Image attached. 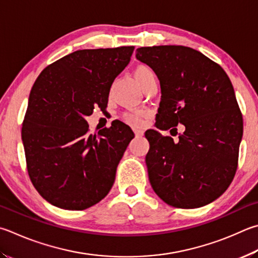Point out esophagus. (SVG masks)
Wrapping results in <instances>:
<instances>
[{"mask_svg":"<svg viewBox=\"0 0 258 258\" xmlns=\"http://www.w3.org/2000/svg\"><path fill=\"white\" fill-rule=\"evenodd\" d=\"M134 133H135V135H137V137H142L144 132H143V130H141V128H135Z\"/></svg>","mask_w":258,"mask_h":258,"instance_id":"obj_1","label":"esophagus"}]
</instances>
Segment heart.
Wrapping results in <instances>:
<instances>
[{
  "mask_svg": "<svg viewBox=\"0 0 258 258\" xmlns=\"http://www.w3.org/2000/svg\"><path fill=\"white\" fill-rule=\"evenodd\" d=\"M133 76L135 81L139 83V86L141 88L145 82H148L150 80V79L154 78L152 70L147 67V65H138V67L134 69ZM123 119L125 123L135 126V127H139V126L143 125L144 123L145 113L144 111H127V113H125L123 115Z\"/></svg>",
  "mask_w": 258,
  "mask_h": 258,
  "instance_id": "b5f03b06",
  "label": "heart"
}]
</instances>
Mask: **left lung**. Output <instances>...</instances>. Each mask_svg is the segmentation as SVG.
<instances>
[{
	"instance_id": "left-lung-1",
	"label": "left lung",
	"mask_w": 258,
	"mask_h": 258,
	"mask_svg": "<svg viewBox=\"0 0 258 258\" xmlns=\"http://www.w3.org/2000/svg\"><path fill=\"white\" fill-rule=\"evenodd\" d=\"M137 58L160 81L157 127L185 126L176 142L154 130L145 132L150 184L171 207H204L227 190L238 167L242 115L230 79L218 63L186 46L140 47Z\"/></svg>"
}]
</instances>
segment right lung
Returning <instances> with one entry per match:
<instances>
[{"label":"right lung","instance_id":"right-lung-1","mask_svg":"<svg viewBox=\"0 0 258 258\" xmlns=\"http://www.w3.org/2000/svg\"><path fill=\"white\" fill-rule=\"evenodd\" d=\"M134 46L73 51L45 68L31 88L21 137L32 185L55 207L86 210L109 193L134 138L121 121L89 134L95 107L106 109L115 78Z\"/></svg>","mask_w":258,"mask_h":258}]
</instances>
